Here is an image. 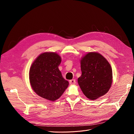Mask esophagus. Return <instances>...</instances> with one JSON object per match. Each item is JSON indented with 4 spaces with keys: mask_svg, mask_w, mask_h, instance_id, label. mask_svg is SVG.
<instances>
[{
    "mask_svg": "<svg viewBox=\"0 0 134 134\" xmlns=\"http://www.w3.org/2000/svg\"><path fill=\"white\" fill-rule=\"evenodd\" d=\"M69 84L70 85H73V84L75 83V79H72L71 80H69Z\"/></svg>",
    "mask_w": 134,
    "mask_h": 134,
    "instance_id": "esophagus-1",
    "label": "esophagus"
}]
</instances>
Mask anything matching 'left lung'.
<instances>
[{
	"label": "left lung",
	"mask_w": 134,
	"mask_h": 134,
	"mask_svg": "<svg viewBox=\"0 0 134 134\" xmlns=\"http://www.w3.org/2000/svg\"><path fill=\"white\" fill-rule=\"evenodd\" d=\"M82 74L78 79L79 85L87 98L94 100L106 94L112 81L110 65L98 53H89L81 60Z\"/></svg>",
	"instance_id": "obj_1"
}]
</instances>
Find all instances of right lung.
<instances>
[{"instance_id":"1","label":"right lung","mask_w":134,"mask_h":134,"mask_svg":"<svg viewBox=\"0 0 134 134\" xmlns=\"http://www.w3.org/2000/svg\"><path fill=\"white\" fill-rule=\"evenodd\" d=\"M60 56L55 53L40 55L32 64L29 72L31 86L39 96L54 101L59 98L68 86L59 69Z\"/></svg>"}]
</instances>
